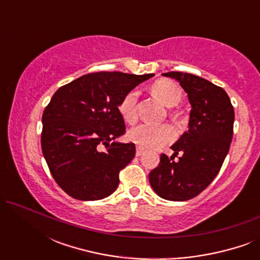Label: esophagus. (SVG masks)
I'll list each match as a JSON object with an SVG mask.
<instances>
[{
  "instance_id": "obj_1",
  "label": "esophagus",
  "mask_w": 260,
  "mask_h": 260,
  "mask_svg": "<svg viewBox=\"0 0 260 260\" xmlns=\"http://www.w3.org/2000/svg\"><path fill=\"white\" fill-rule=\"evenodd\" d=\"M144 154V149L141 148V147H137L136 149V156H142Z\"/></svg>"
}]
</instances>
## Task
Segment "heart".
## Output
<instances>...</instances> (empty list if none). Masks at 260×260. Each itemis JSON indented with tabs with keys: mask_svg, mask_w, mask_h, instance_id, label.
<instances>
[{
	"mask_svg": "<svg viewBox=\"0 0 260 260\" xmlns=\"http://www.w3.org/2000/svg\"><path fill=\"white\" fill-rule=\"evenodd\" d=\"M151 92L167 106H174L181 101L182 92L173 81L162 79L157 80L151 86ZM137 103L138 92L131 90L126 92L120 99L118 111L126 123L133 124L137 120ZM176 137V131L169 124L151 125V124H140L129 131V140L138 147L145 149H158L163 145L172 143Z\"/></svg>",
	"mask_w": 260,
	"mask_h": 260,
	"instance_id": "obj_1",
	"label": "heart"
}]
</instances>
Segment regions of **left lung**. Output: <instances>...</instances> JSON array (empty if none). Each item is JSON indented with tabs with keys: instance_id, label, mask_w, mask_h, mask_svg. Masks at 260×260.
<instances>
[{
	"instance_id": "obj_1",
	"label": "left lung",
	"mask_w": 260,
	"mask_h": 260,
	"mask_svg": "<svg viewBox=\"0 0 260 260\" xmlns=\"http://www.w3.org/2000/svg\"><path fill=\"white\" fill-rule=\"evenodd\" d=\"M163 76L176 79L187 92L189 129L172 145V157L161 155L149 182L162 199L187 201L206 189L220 172L232 142L234 110L225 90L204 78L182 72Z\"/></svg>"
}]
</instances>
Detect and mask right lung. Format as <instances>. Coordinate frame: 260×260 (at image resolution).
<instances>
[{
	"label": "right lung",
	"mask_w": 260,
	"mask_h": 260,
	"mask_svg": "<svg viewBox=\"0 0 260 260\" xmlns=\"http://www.w3.org/2000/svg\"><path fill=\"white\" fill-rule=\"evenodd\" d=\"M152 76L88 73L53 94L42 115L41 148L53 179L70 197L94 201L117 189L119 172L136 154L134 143L115 142L125 134L118 104Z\"/></svg>",
	"instance_id": "1"
}]
</instances>
